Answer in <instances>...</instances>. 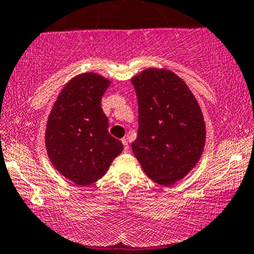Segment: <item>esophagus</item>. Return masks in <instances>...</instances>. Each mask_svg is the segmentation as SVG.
<instances>
[{
	"label": "esophagus",
	"mask_w": 254,
	"mask_h": 254,
	"mask_svg": "<svg viewBox=\"0 0 254 254\" xmlns=\"http://www.w3.org/2000/svg\"><path fill=\"white\" fill-rule=\"evenodd\" d=\"M122 144H124V151L125 152H128L129 151V145H128V143H127V140L126 139H122Z\"/></svg>",
	"instance_id": "obj_1"
}]
</instances>
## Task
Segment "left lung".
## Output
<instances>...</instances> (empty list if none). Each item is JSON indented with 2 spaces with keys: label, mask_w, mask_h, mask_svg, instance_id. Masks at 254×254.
I'll use <instances>...</instances> for the list:
<instances>
[{
  "label": "left lung",
  "mask_w": 254,
  "mask_h": 254,
  "mask_svg": "<svg viewBox=\"0 0 254 254\" xmlns=\"http://www.w3.org/2000/svg\"><path fill=\"white\" fill-rule=\"evenodd\" d=\"M138 98V137L132 150L151 181L170 187L197 165L206 143L202 111L173 71L148 67L130 78Z\"/></svg>",
  "instance_id": "left-lung-1"
}]
</instances>
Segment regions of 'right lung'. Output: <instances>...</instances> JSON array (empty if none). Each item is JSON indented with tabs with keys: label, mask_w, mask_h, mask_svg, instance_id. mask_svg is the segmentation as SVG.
Segmentation results:
<instances>
[{
	"label": "right lung",
	"mask_w": 254,
	"mask_h": 254,
	"mask_svg": "<svg viewBox=\"0 0 254 254\" xmlns=\"http://www.w3.org/2000/svg\"><path fill=\"white\" fill-rule=\"evenodd\" d=\"M110 84L97 72L78 73L63 87L48 115V159L80 187L99 181L124 150L121 141L109 134V120L100 106Z\"/></svg>",
	"instance_id": "add662e5"
}]
</instances>
